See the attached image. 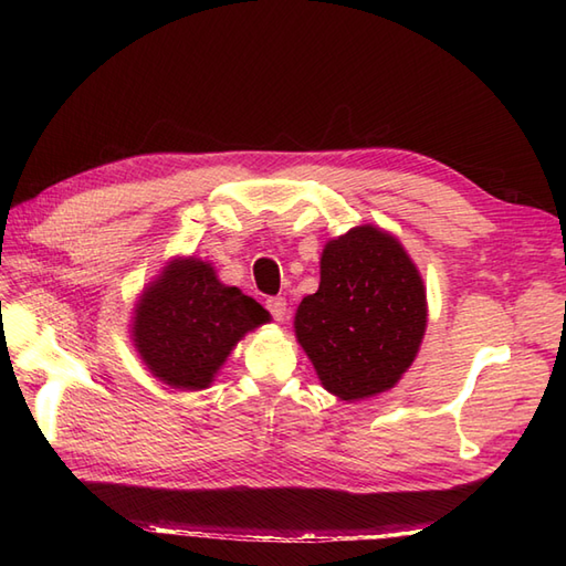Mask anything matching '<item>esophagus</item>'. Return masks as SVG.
Instances as JSON below:
<instances>
[{
	"label": "esophagus",
	"instance_id": "esophagus-1",
	"mask_svg": "<svg viewBox=\"0 0 566 566\" xmlns=\"http://www.w3.org/2000/svg\"><path fill=\"white\" fill-rule=\"evenodd\" d=\"M268 311L274 321H280V323L286 321V298H282V296L268 298Z\"/></svg>",
	"mask_w": 566,
	"mask_h": 566
}]
</instances>
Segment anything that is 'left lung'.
Wrapping results in <instances>:
<instances>
[{
    "instance_id": "8db88e82",
    "label": "left lung",
    "mask_w": 566,
    "mask_h": 566,
    "mask_svg": "<svg viewBox=\"0 0 566 566\" xmlns=\"http://www.w3.org/2000/svg\"><path fill=\"white\" fill-rule=\"evenodd\" d=\"M426 290L396 238L357 226L331 240L321 284L296 311V338L318 379L343 401L391 389L426 333Z\"/></svg>"
}]
</instances>
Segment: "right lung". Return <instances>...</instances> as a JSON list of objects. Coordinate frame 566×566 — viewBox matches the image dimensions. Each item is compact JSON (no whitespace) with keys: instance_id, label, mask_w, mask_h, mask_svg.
<instances>
[{"instance_id":"obj_1","label":"right lung","mask_w":566,"mask_h":566,"mask_svg":"<svg viewBox=\"0 0 566 566\" xmlns=\"http://www.w3.org/2000/svg\"><path fill=\"white\" fill-rule=\"evenodd\" d=\"M270 318L255 298L216 280L197 258L167 264L136 306L134 340L143 363L175 389H207L233 345Z\"/></svg>"}]
</instances>
